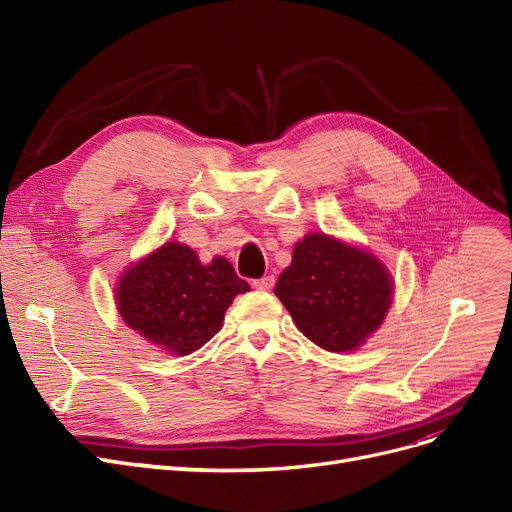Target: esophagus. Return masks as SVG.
Listing matches in <instances>:
<instances>
[{"mask_svg":"<svg viewBox=\"0 0 512 512\" xmlns=\"http://www.w3.org/2000/svg\"><path fill=\"white\" fill-rule=\"evenodd\" d=\"M274 284H276V278H274V276H263V278H259V280L253 282V286H255L257 290H272Z\"/></svg>","mask_w":512,"mask_h":512,"instance_id":"34e87169","label":"esophagus"}]
</instances>
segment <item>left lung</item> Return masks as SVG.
<instances>
[{
	"label": "left lung",
	"instance_id": "8db88e82",
	"mask_svg": "<svg viewBox=\"0 0 512 512\" xmlns=\"http://www.w3.org/2000/svg\"><path fill=\"white\" fill-rule=\"evenodd\" d=\"M274 292L311 342L351 353L382 326L394 284L378 257L321 232L294 245Z\"/></svg>",
	"mask_w": 512,
	"mask_h": 512
}]
</instances>
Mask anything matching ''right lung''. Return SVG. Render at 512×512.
Returning <instances> with one entry per match:
<instances>
[{"mask_svg": "<svg viewBox=\"0 0 512 512\" xmlns=\"http://www.w3.org/2000/svg\"><path fill=\"white\" fill-rule=\"evenodd\" d=\"M247 290L224 257L203 265L191 247L166 242L122 274L116 305L128 328L182 357L222 330L226 309Z\"/></svg>", "mask_w": 512, "mask_h": 512, "instance_id": "add662e5", "label": "right lung"}]
</instances>
